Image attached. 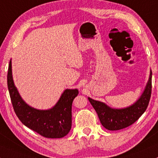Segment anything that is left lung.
Here are the masks:
<instances>
[{
  "mask_svg": "<svg viewBox=\"0 0 158 158\" xmlns=\"http://www.w3.org/2000/svg\"><path fill=\"white\" fill-rule=\"evenodd\" d=\"M152 70H150L144 91L134 104L125 108H112L105 103L88 98L90 104L98 114L102 125L110 131H118L130 126L146 111L152 93Z\"/></svg>",
  "mask_w": 158,
  "mask_h": 158,
  "instance_id": "obj_1",
  "label": "left lung"
}]
</instances>
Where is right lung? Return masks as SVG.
Here are the masks:
<instances>
[{
	"mask_svg": "<svg viewBox=\"0 0 158 158\" xmlns=\"http://www.w3.org/2000/svg\"><path fill=\"white\" fill-rule=\"evenodd\" d=\"M7 86L15 114L25 126L46 138H62L72 127V105L78 95L77 89H66L53 107L39 110L23 100L15 86L12 72V60L9 63Z\"/></svg>",
	"mask_w": 158,
	"mask_h": 158,
	"instance_id": "add662e5",
	"label": "right lung"
}]
</instances>
